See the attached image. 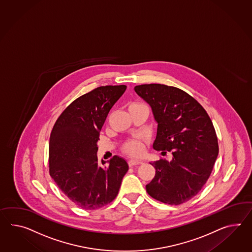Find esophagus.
Listing matches in <instances>:
<instances>
[{"label": "esophagus", "mask_w": 252, "mask_h": 252, "mask_svg": "<svg viewBox=\"0 0 252 252\" xmlns=\"http://www.w3.org/2000/svg\"><path fill=\"white\" fill-rule=\"evenodd\" d=\"M141 164H143L141 160L130 159L128 161V165L130 166H135V165H141Z\"/></svg>", "instance_id": "1"}]
</instances>
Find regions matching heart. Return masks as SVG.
<instances>
[{
	"mask_svg": "<svg viewBox=\"0 0 252 252\" xmlns=\"http://www.w3.org/2000/svg\"><path fill=\"white\" fill-rule=\"evenodd\" d=\"M141 104H133L130 106H137ZM123 150L131 156H139L143 152V144L138 140H130L124 145Z\"/></svg>",
	"mask_w": 252,
	"mask_h": 252,
	"instance_id": "heart-1",
	"label": "heart"
}]
</instances>
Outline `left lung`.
<instances>
[{
	"mask_svg": "<svg viewBox=\"0 0 252 252\" xmlns=\"http://www.w3.org/2000/svg\"><path fill=\"white\" fill-rule=\"evenodd\" d=\"M135 91L150 105L158 123L154 149L173 155L171 161L150 163L156 175L146 189L160 202H187L206 184L219 155L212 121L196 99L177 87L150 84L136 86Z\"/></svg>",
	"mask_w": 252,
	"mask_h": 252,
	"instance_id": "8db88e82",
	"label": "left lung"
}]
</instances>
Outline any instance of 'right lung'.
Returning a JSON list of instances; mask_svg holds the SVG:
<instances>
[{"label": "right lung", "mask_w": 252, "mask_h": 252, "mask_svg": "<svg viewBox=\"0 0 252 252\" xmlns=\"http://www.w3.org/2000/svg\"><path fill=\"white\" fill-rule=\"evenodd\" d=\"M126 89L124 85L100 86L75 99L58 117L50 135V176L83 209H99L112 202L128 170L123 158L115 156L102 166L96 155L99 133Z\"/></svg>", "instance_id": "right-lung-1"}]
</instances>
